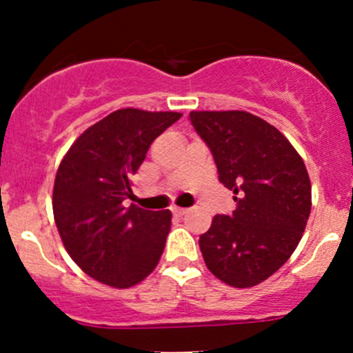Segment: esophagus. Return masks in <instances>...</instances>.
<instances>
[{"label": "esophagus", "mask_w": 353, "mask_h": 353, "mask_svg": "<svg viewBox=\"0 0 353 353\" xmlns=\"http://www.w3.org/2000/svg\"><path fill=\"white\" fill-rule=\"evenodd\" d=\"M172 213L174 214H176V216H184V214H186L188 213V210H186V208H172Z\"/></svg>", "instance_id": "obj_1"}]
</instances>
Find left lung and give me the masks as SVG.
<instances>
[{
	"instance_id": "obj_1",
	"label": "left lung",
	"mask_w": 353,
	"mask_h": 353,
	"mask_svg": "<svg viewBox=\"0 0 353 353\" xmlns=\"http://www.w3.org/2000/svg\"><path fill=\"white\" fill-rule=\"evenodd\" d=\"M189 121L235 192L199 236L208 269L233 288H252L285 264L311 211L306 165L283 133L247 111H191Z\"/></svg>"
}]
</instances>
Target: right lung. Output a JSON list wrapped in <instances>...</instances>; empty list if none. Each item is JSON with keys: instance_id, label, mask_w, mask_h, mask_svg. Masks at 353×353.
Returning a JSON list of instances; mask_svg holds the SVG:
<instances>
[{"instance_id": "right-lung-1", "label": "right lung", "mask_w": 353, "mask_h": 353, "mask_svg": "<svg viewBox=\"0 0 353 353\" xmlns=\"http://www.w3.org/2000/svg\"><path fill=\"white\" fill-rule=\"evenodd\" d=\"M181 117L113 111L89 127L59 165L52 196L55 225L72 261L99 283L130 288L159 264L172 214L123 203L133 196L132 177L148 147Z\"/></svg>"}]
</instances>
